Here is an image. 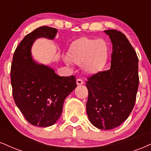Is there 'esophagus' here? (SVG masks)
I'll list each match as a JSON object with an SVG mask.
<instances>
[{"mask_svg": "<svg viewBox=\"0 0 151 151\" xmlns=\"http://www.w3.org/2000/svg\"><path fill=\"white\" fill-rule=\"evenodd\" d=\"M76 83H77L78 85H81L84 84V81H83L81 78H78L76 80Z\"/></svg>", "mask_w": 151, "mask_h": 151, "instance_id": "esophagus-1", "label": "esophagus"}]
</instances>
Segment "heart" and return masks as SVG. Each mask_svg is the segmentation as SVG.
I'll list each match as a JSON object with an SVG mask.
<instances>
[{
  "label": "heart",
  "instance_id": "heart-1",
  "mask_svg": "<svg viewBox=\"0 0 151 151\" xmlns=\"http://www.w3.org/2000/svg\"><path fill=\"white\" fill-rule=\"evenodd\" d=\"M110 49L104 39L83 37L70 45L66 55V61L81 65L85 73L94 75L103 70L109 58Z\"/></svg>",
  "mask_w": 151,
  "mask_h": 151
}]
</instances>
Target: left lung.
Wrapping results in <instances>:
<instances>
[{"mask_svg": "<svg viewBox=\"0 0 151 151\" xmlns=\"http://www.w3.org/2000/svg\"><path fill=\"white\" fill-rule=\"evenodd\" d=\"M104 32L113 44L111 68L87 78L86 109L94 127L109 130L120 126L134 106L139 83V59L122 32L115 29Z\"/></svg>", "mask_w": 151, "mask_h": 151, "instance_id": "1", "label": "left lung"}]
</instances>
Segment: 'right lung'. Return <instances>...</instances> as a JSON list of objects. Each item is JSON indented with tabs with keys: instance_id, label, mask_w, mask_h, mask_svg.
Listing matches in <instances>:
<instances>
[{
	"instance_id": "right-lung-1",
	"label": "right lung",
	"mask_w": 151,
	"mask_h": 151,
	"mask_svg": "<svg viewBox=\"0 0 151 151\" xmlns=\"http://www.w3.org/2000/svg\"><path fill=\"white\" fill-rule=\"evenodd\" d=\"M55 28L40 27L24 37L16 48L11 65L12 96L29 122L49 127L61 115L65 99L76 87L75 76H59L50 67L35 62L31 48L36 38L53 39Z\"/></svg>"
}]
</instances>
